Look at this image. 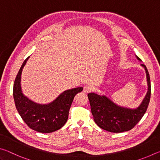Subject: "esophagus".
Here are the masks:
<instances>
[{"label": "esophagus", "instance_id": "esophagus-1", "mask_svg": "<svg viewBox=\"0 0 160 160\" xmlns=\"http://www.w3.org/2000/svg\"><path fill=\"white\" fill-rule=\"evenodd\" d=\"M92 90V87L91 85H86L84 86L83 91L85 92V93L90 92H91Z\"/></svg>", "mask_w": 160, "mask_h": 160}]
</instances>
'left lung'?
I'll return each instance as SVG.
<instances>
[{"instance_id":"8db88e82","label":"left lung","mask_w":160,"mask_h":160,"mask_svg":"<svg viewBox=\"0 0 160 160\" xmlns=\"http://www.w3.org/2000/svg\"><path fill=\"white\" fill-rule=\"evenodd\" d=\"M136 57L141 61L137 56ZM141 66L145 70L148 88L145 98L136 109L118 106L104 95L92 92L88 94L94 121L99 128L112 132L128 131L133 128L144 116L150 102L151 85L147 68L144 64Z\"/></svg>"}]
</instances>
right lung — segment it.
<instances>
[{
	"mask_svg": "<svg viewBox=\"0 0 160 160\" xmlns=\"http://www.w3.org/2000/svg\"><path fill=\"white\" fill-rule=\"evenodd\" d=\"M29 57L27 58L19 70L13 85V97L19 114L25 123L35 131L49 133L62 128L67 122L72 100L83 88H73L61 93L48 104H39L24 96L21 90V74Z\"/></svg>",
	"mask_w": 160,
	"mask_h": 160,
	"instance_id": "1",
	"label": "right lung"
}]
</instances>
